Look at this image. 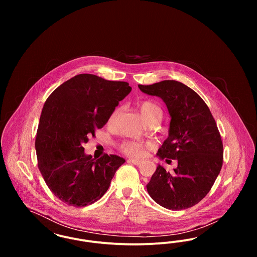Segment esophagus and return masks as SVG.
I'll return each instance as SVG.
<instances>
[{
    "mask_svg": "<svg viewBox=\"0 0 257 257\" xmlns=\"http://www.w3.org/2000/svg\"><path fill=\"white\" fill-rule=\"evenodd\" d=\"M128 162H130V163L134 164L135 166H140V165L143 163L141 160L138 159H129L128 160Z\"/></svg>",
    "mask_w": 257,
    "mask_h": 257,
    "instance_id": "obj_1",
    "label": "esophagus"
}]
</instances>
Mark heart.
I'll use <instances>...</instances> for the list:
<instances>
[{
  "mask_svg": "<svg viewBox=\"0 0 257 257\" xmlns=\"http://www.w3.org/2000/svg\"><path fill=\"white\" fill-rule=\"evenodd\" d=\"M138 106L142 111L144 117L147 119V122L150 125H156L161 121L163 117V110L160 108L159 105H157L155 102L147 99L142 100L138 103ZM121 111H122L121 107H116L112 110L107 119V125L109 127L112 128L115 126ZM149 148H150L149 145L142 144L135 141H125L119 146V149L125 155L136 157V158H141L145 156L147 149Z\"/></svg>",
  "mask_w": 257,
  "mask_h": 257,
  "instance_id": "b5f03b06",
  "label": "heart"
}]
</instances>
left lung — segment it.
<instances>
[{
    "instance_id": "1",
    "label": "left lung",
    "mask_w": 257,
    "mask_h": 257,
    "mask_svg": "<svg viewBox=\"0 0 257 257\" xmlns=\"http://www.w3.org/2000/svg\"><path fill=\"white\" fill-rule=\"evenodd\" d=\"M139 88L162 98L171 114L170 134L157 156L178 162L174 172L158 166L147 192L158 204L183 210L202 200L215 183L223 160V146L216 121L206 103L180 82L166 80Z\"/></svg>"
}]
</instances>
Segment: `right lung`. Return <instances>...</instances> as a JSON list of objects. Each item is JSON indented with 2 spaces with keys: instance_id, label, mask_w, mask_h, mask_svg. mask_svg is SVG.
Masks as SVG:
<instances>
[{
  "instance_id": "obj_1",
  "label": "right lung",
  "mask_w": 257,
  "mask_h": 257,
  "mask_svg": "<svg viewBox=\"0 0 257 257\" xmlns=\"http://www.w3.org/2000/svg\"><path fill=\"white\" fill-rule=\"evenodd\" d=\"M132 87L80 74L57 87L41 111L36 138L37 166L51 192L62 202L85 207L97 201L125 160L112 154L86 155L84 144L95 136Z\"/></svg>"
}]
</instances>
